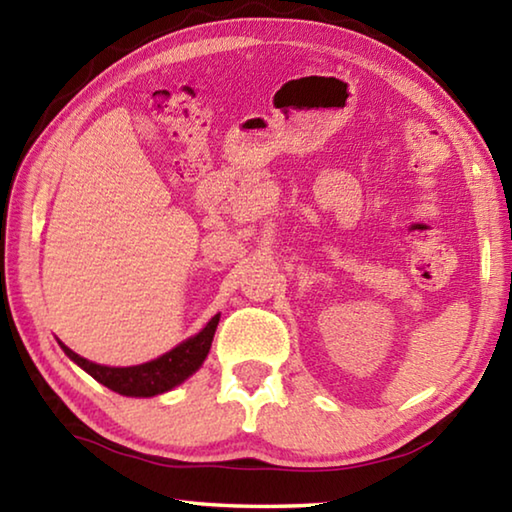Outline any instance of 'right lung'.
<instances>
[{"label":"right lung","instance_id":"1","mask_svg":"<svg viewBox=\"0 0 512 512\" xmlns=\"http://www.w3.org/2000/svg\"><path fill=\"white\" fill-rule=\"evenodd\" d=\"M221 314H216L210 323H207L201 332L192 339L183 341L176 345L171 352L162 354V357L153 359L149 363H140V366H128V368H110V366H99V363H92L88 359L79 357V354L72 352L67 345L60 343V348L74 363L92 375L99 384L108 386L110 391L126 397H153L160 393H167L178 384H183L187 377H192L194 372L203 366L207 352L212 348V339L216 332V325H219Z\"/></svg>","mask_w":512,"mask_h":512}]
</instances>
